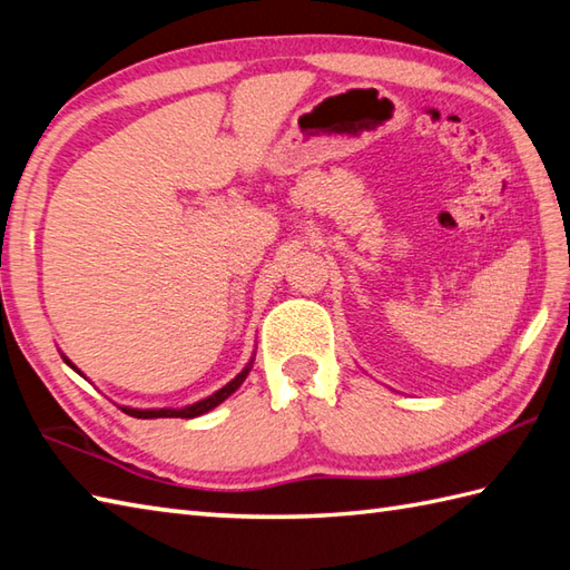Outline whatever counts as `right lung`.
<instances>
[{"instance_id": "obj_1", "label": "right lung", "mask_w": 570, "mask_h": 570, "mask_svg": "<svg viewBox=\"0 0 570 570\" xmlns=\"http://www.w3.org/2000/svg\"><path fill=\"white\" fill-rule=\"evenodd\" d=\"M63 360L68 362V365L76 370L78 374H82L76 365H72V362L63 355ZM252 362H254V357L247 362V367L242 370L235 380H229L223 390H217V392H213L210 396H205V399H200V402H193V404H186V406H164V409H131V406H122V411L125 414H129V416H137V419H196V416H200V414H208L210 409H215L217 404H223L225 399L233 394V392H237L239 390V384L247 380V374H249V370H252Z\"/></svg>"}]
</instances>
